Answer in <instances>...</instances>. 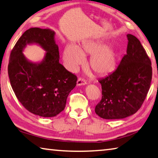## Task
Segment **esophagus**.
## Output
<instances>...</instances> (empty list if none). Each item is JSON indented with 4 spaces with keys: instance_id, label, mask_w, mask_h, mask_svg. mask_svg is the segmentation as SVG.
Returning <instances> with one entry per match:
<instances>
[{
    "instance_id": "1",
    "label": "esophagus",
    "mask_w": 158,
    "mask_h": 158,
    "mask_svg": "<svg viewBox=\"0 0 158 158\" xmlns=\"http://www.w3.org/2000/svg\"><path fill=\"white\" fill-rule=\"evenodd\" d=\"M85 84H86V81H85V79H81V78H79L78 80H77V85H84Z\"/></svg>"
}]
</instances>
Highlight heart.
I'll return each mask as SVG.
<instances>
[{
    "mask_svg": "<svg viewBox=\"0 0 158 158\" xmlns=\"http://www.w3.org/2000/svg\"><path fill=\"white\" fill-rule=\"evenodd\" d=\"M84 55L92 56L89 65L92 70L98 75H105L114 71L117 64V53L114 48L103 42L89 41L78 47L69 44L63 53L65 65L70 71H76L85 61Z\"/></svg>",
    "mask_w": 158,
    "mask_h": 158,
    "instance_id": "1",
    "label": "heart"
}]
</instances>
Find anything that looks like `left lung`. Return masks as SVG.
I'll list each match as a JSON object with an SVG mask.
<instances>
[{"label": "left lung", "mask_w": 158, "mask_h": 158, "mask_svg": "<svg viewBox=\"0 0 158 158\" xmlns=\"http://www.w3.org/2000/svg\"><path fill=\"white\" fill-rule=\"evenodd\" d=\"M127 37V53L118 68L99 80L102 97L95 111L104 119H122L135 114L151 85V60L137 37L131 34Z\"/></svg>", "instance_id": "1"}]
</instances>
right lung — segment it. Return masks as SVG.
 <instances>
[{
  "label": "right lung",
  "mask_w": 158,
  "mask_h": 158,
  "mask_svg": "<svg viewBox=\"0 0 158 158\" xmlns=\"http://www.w3.org/2000/svg\"><path fill=\"white\" fill-rule=\"evenodd\" d=\"M33 44L46 52L40 62H32L23 53L27 45ZM59 58L55 32L51 29H28L12 50L8 65L10 84L19 101L31 113L53 117L65 109L77 78L61 65Z\"/></svg>",
  "instance_id": "1"
}]
</instances>
